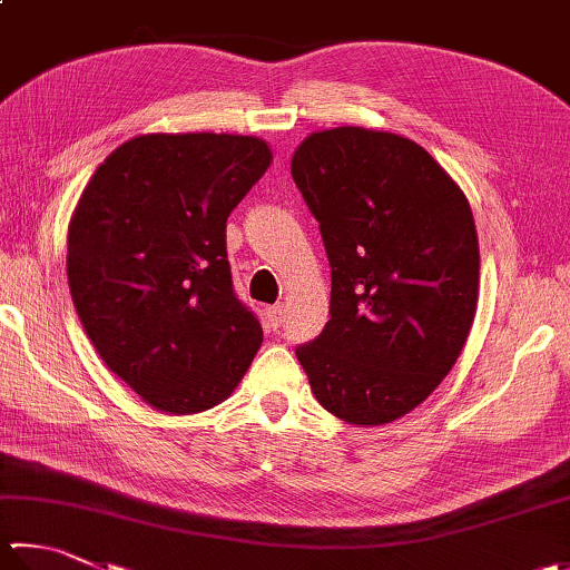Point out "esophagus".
Instances as JSON below:
<instances>
[{"mask_svg":"<svg viewBox=\"0 0 570 570\" xmlns=\"http://www.w3.org/2000/svg\"><path fill=\"white\" fill-rule=\"evenodd\" d=\"M283 315H285L283 305H273V307H267V313H265V322H267V327H271V330H277V327H281Z\"/></svg>","mask_w":570,"mask_h":570,"instance_id":"1","label":"esophagus"}]
</instances>
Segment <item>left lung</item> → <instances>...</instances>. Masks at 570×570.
I'll list each match as a JSON object with an SVG mask.
<instances>
[{"instance_id":"left-lung-1","label":"left lung","mask_w":570,"mask_h":570,"mask_svg":"<svg viewBox=\"0 0 570 570\" xmlns=\"http://www.w3.org/2000/svg\"><path fill=\"white\" fill-rule=\"evenodd\" d=\"M289 170L332 271L327 325L295 354L327 412L390 424L436 390L474 322L469 200L422 146L360 126L309 134Z\"/></svg>"}]
</instances>
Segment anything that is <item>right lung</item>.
Wrapping results in <instances>:
<instances>
[{
    "label": "right lung",
    "instance_id": "add662e5",
    "mask_svg": "<svg viewBox=\"0 0 570 570\" xmlns=\"http://www.w3.org/2000/svg\"><path fill=\"white\" fill-rule=\"evenodd\" d=\"M271 160L255 136L146 134L81 193L67 240L73 307L106 367L158 412L228 400L263 345L233 293L225 223Z\"/></svg>",
    "mask_w": 570,
    "mask_h": 570
}]
</instances>
